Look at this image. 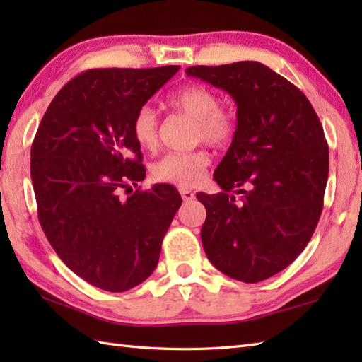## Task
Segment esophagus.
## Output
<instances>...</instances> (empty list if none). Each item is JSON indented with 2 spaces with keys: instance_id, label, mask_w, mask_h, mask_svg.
Returning a JSON list of instances; mask_svg holds the SVG:
<instances>
[{
  "instance_id": "34e87169",
  "label": "esophagus",
  "mask_w": 362,
  "mask_h": 362,
  "mask_svg": "<svg viewBox=\"0 0 362 362\" xmlns=\"http://www.w3.org/2000/svg\"><path fill=\"white\" fill-rule=\"evenodd\" d=\"M180 194L183 201H193L194 193L191 189H180Z\"/></svg>"
}]
</instances>
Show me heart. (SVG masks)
<instances>
[{
    "label": "heart",
    "mask_w": 362,
    "mask_h": 362,
    "mask_svg": "<svg viewBox=\"0 0 362 362\" xmlns=\"http://www.w3.org/2000/svg\"><path fill=\"white\" fill-rule=\"evenodd\" d=\"M169 105L196 119V138L210 146H222L235 135L233 115L221 109V101L213 90L205 86H187L169 98ZM132 134L141 149H156L158 141V117L151 105H143L132 119ZM209 157L202 151L171 152L161 157L152 168L157 182L188 188L201 180Z\"/></svg>",
    "instance_id": "obj_1"
}]
</instances>
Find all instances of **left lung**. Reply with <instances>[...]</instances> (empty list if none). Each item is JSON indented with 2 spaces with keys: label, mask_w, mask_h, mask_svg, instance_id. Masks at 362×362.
Instances as JSON below:
<instances>
[{
  "label": "left lung",
  "mask_w": 362,
  "mask_h": 362,
  "mask_svg": "<svg viewBox=\"0 0 362 362\" xmlns=\"http://www.w3.org/2000/svg\"><path fill=\"white\" fill-rule=\"evenodd\" d=\"M187 74L227 91L238 118L213 174L222 191L197 193L206 210L204 250L222 274L263 281L288 267L316 230L329 168L324 129L308 98L259 62L197 65Z\"/></svg>",
  "instance_id": "8db88e82"
}]
</instances>
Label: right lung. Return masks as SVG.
Masks as SVG:
<instances>
[{
	"label": "right lung",
	"mask_w": 362,
	"mask_h": 362,
	"mask_svg": "<svg viewBox=\"0 0 362 362\" xmlns=\"http://www.w3.org/2000/svg\"><path fill=\"white\" fill-rule=\"evenodd\" d=\"M180 66L104 68L76 76L52 99L30 148L38 221L59 258L93 286L122 292L157 267L182 197L146 177L132 119ZM132 193V191H130Z\"/></svg>",
	"instance_id": "add662e5"
}]
</instances>
